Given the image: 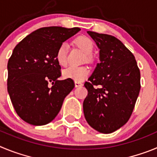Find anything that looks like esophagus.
Masks as SVG:
<instances>
[{
    "label": "esophagus",
    "mask_w": 157,
    "mask_h": 157,
    "mask_svg": "<svg viewBox=\"0 0 157 157\" xmlns=\"http://www.w3.org/2000/svg\"><path fill=\"white\" fill-rule=\"evenodd\" d=\"M75 87H79V86H82L83 84L81 82H75Z\"/></svg>",
    "instance_id": "34e87169"
}]
</instances>
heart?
I'll return each instance as SVG.
<instances>
[{
    "mask_svg": "<svg viewBox=\"0 0 157 157\" xmlns=\"http://www.w3.org/2000/svg\"><path fill=\"white\" fill-rule=\"evenodd\" d=\"M75 43L81 48L86 55L87 60L91 59V54L94 51V42L88 37L81 36L76 38ZM57 63L60 66H65L67 62V45L63 43L58 48L56 54ZM90 75V69L86 66H70L65 68L62 72V75L67 79L74 80L75 82H82Z\"/></svg>",
    "mask_w": 157,
    "mask_h": 157,
    "instance_id": "1",
    "label": "heart"
}]
</instances>
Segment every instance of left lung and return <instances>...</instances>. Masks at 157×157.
<instances>
[{"label": "left lung", "mask_w": 157, "mask_h": 157, "mask_svg": "<svg viewBox=\"0 0 157 157\" xmlns=\"http://www.w3.org/2000/svg\"><path fill=\"white\" fill-rule=\"evenodd\" d=\"M100 49V63L84 86L83 112L89 125L103 134L123 127L134 110L141 89L133 53L114 36L87 31Z\"/></svg>", "instance_id": "8db88e82"}]
</instances>
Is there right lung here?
Returning a JSON list of instances; mask_svg holds the SVG:
<instances>
[{"label":"right lung","mask_w":157,"mask_h":157,"mask_svg":"<svg viewBox=\"0 0 157 157\" xmlns=\"http://www.w3.org/2000/svg\"><path fill=\"white\" fill-rule=\"evenodd\" d=\"M79 30L78 27H42L24 37L13 49L8 62V92L17 115L27 123L42 126L50 123L74 89L73 80H58L61 67L56 54L59 45Z\"/></svg>","instance_id":"right-lung-1"}]
</instances>
